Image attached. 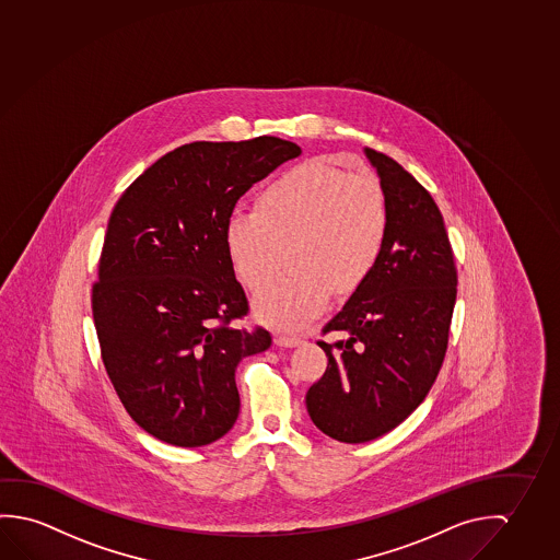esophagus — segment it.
I'll return each instance as SVG.
<instances>
[{"label": "esophagus", "instance_id": "obj_1", "mask_svg": "<svg viewBox=\"0 0 560 560\" xmlns=\"http://www.w3.org/2000/svg\"><path fill=\"white\" fill-rule=\"evenodd\" d=\"M275 342L276 347L293 348L302 345V338L290 337V335H284V332H276Z\"/></svg>", "mask_w": 560, "mask_h": 560}]
</instances>
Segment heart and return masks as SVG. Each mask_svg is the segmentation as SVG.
I'll return each mask as SVG.
<instances>
[{
	"instance_id": "1",
	"label": "heart",
	"mask_w": 560,
	"mask_h": 560,
	"mask_svg": "<svg viewBox=\"0 0 560 560\" xmlns=\"http://www.w3.org/2000/svg\"><path fill=\"white\" fill-rule=\"evenodd\" d=\"M387 205L368 175L323 161L285 171L258 195L257 212L231 213L225 247L241 282L253 292L270 284L278 247L292 270L255 300L258 319L302 327L372 275L387 237Z\"/></svg>"
}]
</instances>
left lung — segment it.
I'll return each instance as SVG.
<instances>
[{"label":"left lung","mask_w":560,"mask_h":560,"mask_svg":"<svg viewBox=\"0 0 560 560\" xmlns=\"http://www.w3.org/2000/svg\"><path fill=\"white\" fill-rule=\"evenodd\" d=\"M387 205V237L372 275L348 298L319 342L329 358L305 405L323 434L364 444L399 427L424 400L444 362L457 272L434 198L399 163L365 148Z\"/></svg>","instance_id":"8db88e82"}]
</instances>
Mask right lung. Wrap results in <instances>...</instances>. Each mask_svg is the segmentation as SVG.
<instances>
[{"mask_svg":"<svg viewBox=\"0 0 560 560\" xmlns=\"http://www.w3.org/2000/svg\"><path fill=\"white\" fill-rule=\"evenodd\" d=\"M300 153L275 136L187 143L143 171L110 213L91 298L98 345L128 415L161 442L212 444L240 417L235 370L272 337L231 325L249 303L225 223L241 196Z\"/></svg>","mask_w":560,"mask_h":560,"instance_id":"right-lung-1","label":"right lung"}]
</instances>
